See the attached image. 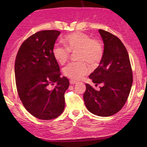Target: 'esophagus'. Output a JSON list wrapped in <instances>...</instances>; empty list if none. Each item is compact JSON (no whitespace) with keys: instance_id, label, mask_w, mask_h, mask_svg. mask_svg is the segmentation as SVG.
I'll use <instances>...</instances> for the list:
<instances>
[{"instance_id":"esophagus-1","label":"esophagus","mask_w":147,"mask_h":147,"mask_svg":"<svg viewBox=\"0 0 147 147\" xmlns=\"http://www.w3.org/2000/svg\"><path fill=\"white\" fill-rule=\"evenodd\" d=\"M76 83H77V82L76 81H74V80H69V84H71V85H73V84H75Z\"/></svg>"}]
</instances>
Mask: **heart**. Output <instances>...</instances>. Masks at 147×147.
Returning a JSON list of instances; mask_svg holds the SVG:
<instances>
[{
  "label": "heart",
  "mask_w": 147,
  "mask_h": 147,
  "mask_svg": "<svg viewBox=\"0 0 147 147\" xmlns=\"http://www.w3.org/2000/svg\"><path fill=\"white\" fill-rule=\"evenodd\" d=\"M65 47L56 45L53 55L56 61L63 65L69 60L70 53L76 54V59L80 61L70 63L64 67L63 74L72 80H80L90 73V68L84 61L96 65L103 56V46L97 39H92L87 34L76 32L65 36L63 39Z\"/></svg>",
  "instance_id": "heart-1"
}]
</instances>
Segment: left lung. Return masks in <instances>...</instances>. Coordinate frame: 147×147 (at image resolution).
I'll return each instance as SVG.
<instances>
[{
  "instance_id": "8db88e82",
  "label": "left lung",
  "mask_w": 147,
  "mask_h": 147,
  "mask_svg": "<svg viewBox=\"0 0 147 147\" xmlns=\"http://www.w3.org/2000/svg\"><path fill=\"white\" fill-rule=\"evenodd\" d=\"M104 44L103 56L99 66L89 78L96 90L86 84L84 103L91 113L99 116H112L122 109L129 96L132 84V71L129 56L122 41L109 32L99 29Z\"/></svg>"
}]
</instances>
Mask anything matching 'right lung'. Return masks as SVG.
I'll list each match as a JSON object with an SVG mask.
<instances>
[{
	"label": "right lung",
	"mask_w": 147,
	"mask_h": 147,
	"mask_svg": "<svg viewBox=\"0 0 147 147\" xmlns=\"http://www.w3.org/2000/svg\"><path fill=\"white\" fill-rule=\"evenodd\" d=\"M60 31L45 30L27 38L15 59V74L19 96L25 109L41 120L61 115L65 108L64 94L69 80L61 78L53 49ZM55 85L53 90L49 86Z\"/></svg>",
	"instance_id": "obj_1"
}]
</instances>
